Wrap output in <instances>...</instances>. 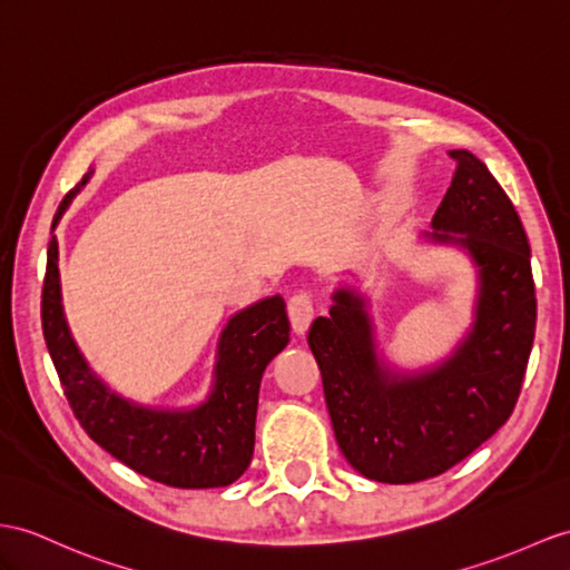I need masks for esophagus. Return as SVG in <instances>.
Returning a JSON list of instances; mask_svg holds the SVG:
<instances>
[{"instance_id": "esophagus-1", "label": "esophagus", "mask_w": 570, "mask_h": 570, "mask_svg": "<svg viewBox=\"0 0 570 570\" xmlns=\"http://www.w3.org/2000/svg\"><path fill=\"white\" fill-rule=\"evenodd\" d=\"M287 314H289V324H293V331L297 336H304L307 333L312 318H314V302L307 293H297L289 297L287 302Z\"/></svg>"}]
</instances>
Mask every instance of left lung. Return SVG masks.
I'll return each mask as SVG.
<instances>
[{
    "label": "left lung",
    "mask_w": 570,
    "mask_h": 570,
    "mask_svg": "<svg viewBox=\"0 0 570 570\" xmlns=\"http://www.w3.org/2000/svg\"><path fill=\"white\" fill-rule=\"evenodd\" d=\"M452 186L423 232L456 246L476 268L474 322L454 351L421 370L380 353L370 299L333 293L328 316L309 328L338 448L365 479L415 483L440 476L489 440L520 396L530 360L537 297L530 242L501 184L466 149H452Z\"/></svg>",
    "instance_id": "1"
}]
</instances>
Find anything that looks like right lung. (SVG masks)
I'll return each instance as SVG.
<instances>
[{"label": "right lung", "mask_w": 570, "mask_h": 570, "mask_svg": "<svg viewBox=\"0 0 570 570\" xmlns=\"http://www.w3.org/2000/svg\"><path fill=\"white\" fill-rule=\"evenodd\" d=\"M91 174L67 193L52 232ZM58 261V237L52 234L40 302L43 336L65 396L87 435L137 474L174 489H219L237 481L254 456L261 377L289 343L285 299L263 297L229 316L217 341L210 392L200 404L145 406L96 377L77 348L62 307Z\"/></svg>", "instance_id": "1"}]
</instances>
